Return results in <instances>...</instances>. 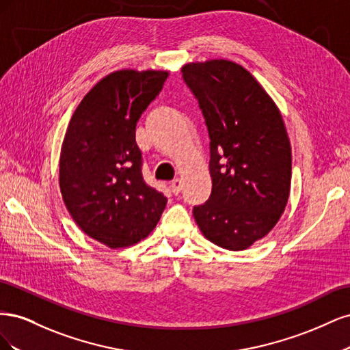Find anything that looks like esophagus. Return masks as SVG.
<instances>
[{
	"label": "esophagus",
	"instance_id": "34e87169",
	"mask_svg": "<svg viewBox=\"0 0 350 350\" xmlns=\"http://www.w3.org/2000/svg\"><path fill=\"white\" fill-rule=\"evenodd\" d=\"M171 189H172V193H174L175 196L181 193V189H183V179L175 178L174 181L171 183Z\"/></svg>",
	"mask_w": 350,
	"mask_h": 350
}]
</instances>
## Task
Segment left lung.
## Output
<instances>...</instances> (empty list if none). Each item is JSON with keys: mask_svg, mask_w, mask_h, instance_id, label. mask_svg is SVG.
<instances>
[{"mask_svg": "<svg viewBox=\"0 0 350 350\" xmlns=\"http://www.w3.org/2000/svg\"><path fill=\"white\" fill-rule=\"evenodd\" d=\"M181 71L210 137L211 194L193 216L217 247L247 250L278 224L289 198L292 152L280 111L237 62H189Z\"/></svg>", "mask_w": 350, "mask_h": 350, "instance_id": "8db88e82", "label": "left lung"}]
</instances>
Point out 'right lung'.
I'll return each mask as SVG.
<instances>
[{"label": "right lung", "mask_w": 350, "mask_h": 350, "mask_svg": "<svg viewBox=\"0 0 350 350\" xmlns=\"http://www.w3.org/2000/svg\"><path fill=\"white\" fill-rule=\"evenodd\" d=\"M167 76L156 70L108 74L79 103L62 142L66 207L84 234L113 250L144 239L166 207V197L143 179L135 125Z\"/></svg>", "instance_id": "1"}]
</instances>
